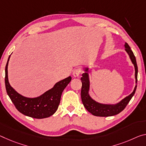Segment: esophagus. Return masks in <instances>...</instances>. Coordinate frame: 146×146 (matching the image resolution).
I'll return each instance as SVG.
<instances>
[{"label": "esophagus", "mask_w": 146, "mask_h": 146, "mask_svg": "<svg viewBox=\"0 0 146 146\" xmlns=\"http://www.w3.org/2000/svg\"><path fill=\"white\" fill-rule=\"evenodd\" d=\"M80 72H81V69H80V68L75 69L73 72V75L75 77H78V76H79Z\"/></svg>", "instance_id": "34e87169"}]
</instances>
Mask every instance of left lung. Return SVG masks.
Here are the masks:
<instances>
[{
    "mask_svg": "<svg viewBox=\"0 0 146 146\" xmlns=\"http://www.w3.org/2000/svg\"><path fill=\"white\" fill-rule=\"evenodd\" d=\"M125 50L128 54L129 58H130L132 63L134 65L135 71V87L134 88L133 92L129 95L128 96L121 99L118 103L115 104H104L99 103L94 99L92 98L89 94L90 92V78L88 70L89 68H84V73H82V77H81L82 82V88H81V99L83 105L89 112L91 113L92 115L96 116L101 117H108L112 116L116 114H118L123 110L125 106L127 105L129 101L133 98L134 94H135L136 89V83H137V75H138V67L136 64V58L134 55L133 52L132 51L129 45L127 43H125L124 45Z\"/></svg>",
    "mask_w": 146,
    "mask_h": 146,
    "instance_id": "8db88e82",
    "label": "left lung"
}]
</instances>
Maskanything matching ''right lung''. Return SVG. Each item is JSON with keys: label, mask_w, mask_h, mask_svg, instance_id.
<instances>
[{"label": "right lung", "mask_w": 146, "mask_h": 146, "mask_svg": "<svg viewBox=\"0 0 146 146\" xmlns=\"http://www.w3.org/2000/svg\"><path fill=\"white\" fill-rule=\"evenodd\" d=\"M10 56L5 68V86L7 94L15 108L23 114L33 118L43 119L51 116L58 109L62 92L71 80V76L56 82L51 89L40 96L27 98L16 92L9 82L8 66Z\"/></svg>", "instance_id": "add662e5"}]
</instances>
